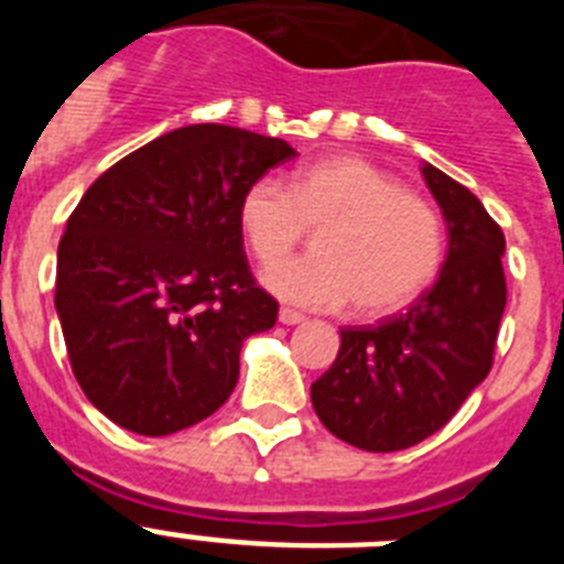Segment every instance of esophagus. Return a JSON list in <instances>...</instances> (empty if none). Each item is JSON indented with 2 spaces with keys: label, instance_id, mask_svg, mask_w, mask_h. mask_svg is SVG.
Here are the masks:
<instances>
[{
  "label": "esophagus",
  "instance_id": "1",
  "mask_svg": "<svg viewBox=\"0 0 564 564\" xmlns=\"http://www.w3.org/2000/svg\"><path fill=\"white\" fill-rule=\"evenodd\" d=\"M279 322H282V325H302L305 316L299 311H291V307H282V311H279Z\"/></svg>",
  "mask_w": 564,
  "mask_h": 564
}]
</instances>
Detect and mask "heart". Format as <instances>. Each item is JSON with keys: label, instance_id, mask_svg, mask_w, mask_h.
<instances>
[{"label": "heart", "instance_id": "heart-1", "mask_svg": "<svg viewBox=\"0 0 564 564\" xmlns=\"http://www.w3.org/2000/svg\"><path fill=\"white\" fill-rule=\"evenodd\" d=\"M237 226L248 251L270 265L317 231L314 257L262 271L273 296L330 311L352 302L358 316L410 305L435 282L446 251L437 208L364 158L336 154L299 169L291 188L257 181L242 192Z\"/></svg>", "mask_w": 564, "mask_h": 564}]
</instances>
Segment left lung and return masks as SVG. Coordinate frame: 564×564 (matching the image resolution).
<instances>
[{"label":"left lung","mask_w":564,"mask_h":564,"mask_svg":"<svg viewBox=\"0 0 564 564\" xmlns=\"http://www.w3.org/2000/svg\"><path fill=\"white\" fill-rule=\"evenodd\" d=\"M449 231L435 285L376 327H344L330 370L311 387L318 421L367 452L410 449L443 430L491 370L506 311V237L475 194L421 166Z\"/></svg>","instance_id":"obj_1"}]
</instances>
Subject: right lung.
<instances>
[{"label": "right lung", "instance_id": "obj_1", "mask_svg": "<svg viewBox=\"0 0 564 564\" xmlns=\"http://www.w3.org/2000/svg\"><path fill=\"white\" fill-rule=\"evenodd\" d=\"M296 158L279 138L194 123L98 177L58 242L56 313L89 403L163 437L220 410L239 350L276 325L237 226L239 197Z\"/></svg>", "mask_w": 564, "mask_h": 564}]
</instances>
